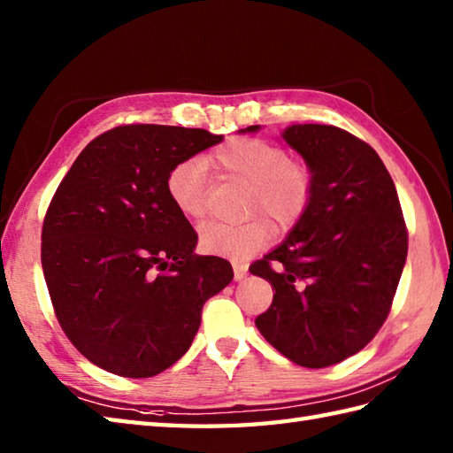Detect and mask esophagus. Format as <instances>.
<instances>
[{
  "instance_id": "1",
  "label": "esophagus",
  "mask_w": 453,
  "mask_h": 453,
  "mask_svg": "<svg viewBox=\"0 0 453 453\" xmlns=\"http://www.w3.org/2000/svg\"><path fill=\"white\" fill-rule=\"evenodd\" d=\"M234 276H235V280H243V278L247 276V265L242 261H235L234 263Z\"/></svg>"
}]
</instances>
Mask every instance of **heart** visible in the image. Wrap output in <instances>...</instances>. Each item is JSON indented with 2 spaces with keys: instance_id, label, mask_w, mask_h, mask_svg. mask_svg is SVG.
Wrapping results in <instances>:
<instances>
[{
  "instance_id": "obj_1",
  "label": "heart",
  "mask_w": 453,
  "mask_h": 453,
  "mask_svg": "<svg viewBox=\"0 0 453 453\" xmlns=\"http://www.w3.org/2000/svg\"><path fill=\"white\" fill-rule=\"evenodd\" d=\"M211 161L227 177L251 185L247 214H257L242 224L208 221L200 229V245L208 253L247 258L263 249L274 235L273 224L288 229L310 210L315 195V175L307 161L288 156L280 143L263 138L239 136L211 153ZM167 196L182 216L200 219L206 214L208 165L200 157H187L171 167L165 180Z\"/></svg>"
}]
</instances>
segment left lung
<instances>
[{
	"label": "left lung",
	"instance_id": "obj_1",
	"mask_svg": "<svg viewBox=\"0 0 453 453\" xmlns=\"http://www.w3.org/2000/svg\"><path fill=\"white\" fill-rule=\"evenodd\" d=\"M284 140L311 165L315 195L286 242L249 266L274 290L255 325L286 358L326 368L360 352L386 323L409 232L370 143L329 124H294Z\"/></svg>",
	"mask_w": 453,
	"mask_h": 453
}]
</instances>
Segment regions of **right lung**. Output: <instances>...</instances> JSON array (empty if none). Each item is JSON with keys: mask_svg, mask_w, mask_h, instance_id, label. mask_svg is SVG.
<instances>
[{"mask_svg": "<svg viewBox=\"0 0 453 453\" xmlns=\"http://www.w3.org/2000/svg\"><path fill=\"white\" fill-rule=\"evenodd\" d=\"M224 136L202 128L122 124L89 142L48 204L41 261L56 319L99 368L151 378L188 350L206 300L232 282L165 180L180 159Z\"/></svg>", "mask_w": 453, "mask_h": 453, "instance_id": "add662e5", "label": "right lung"}]
</instances>
